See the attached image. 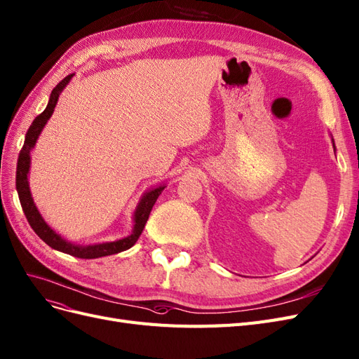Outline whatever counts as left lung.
Wrapping results in <instances>:
<instances>
[{"mask_svg":"<svg viewBox=\"0 0 359 359\" xmlns=\"http://www.w3.org/2000/svg\"><path fill=\"white\" fill-rule=\"evenodd\" d=\"M332 138V137H331ZM332 141V147H334V150H336V145H334V140H331Z\"/></svg>","mask_w":359,"mask_h":359,"instance_id":"obj_1","label":"left lung"}]
</instances>
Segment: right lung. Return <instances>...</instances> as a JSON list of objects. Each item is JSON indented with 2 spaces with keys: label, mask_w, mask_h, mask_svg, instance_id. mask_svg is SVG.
Listing matches in <instances>:
<instances>
[{
  "label": "right lung",
  "mask_w": 359,
  "mask_h": 359,
  "mask_svg": "<svg viewBox=\"0 0 359 359\" xmlns=\"http://www.w3.org/2000/svg\"><path fill=\"white\" fill-rule=\"evenodd\" d=\"M72 77H74V74H69V76H67L52 90L46 109L40 116L35 117L27 135H25V142H23V147L19 153L18 168H16V190L19 194V201H20V205L23 209V214H25V217H27L32 230L39 234L40 239H43L48 246H50V248H53L56 251L65 252V254H69V255L77 257V258L90 259V258H100V257L118 254L121 251H126V250L132 248V246L140 239L141 233L145 227V222H147L148 217H150L151 209L157 201V197L162 194V191L166 187V184H160V185H157V187L150 189L141 196V199H140L137 208H135V212H133L132 231H130V234H128V236L121 238V239H117L113 242L80 245V243H74V242L67 241L65 238H62L59 233H56L50 226L47 224L43 215L40 214L39 208L35 206L31 190H29L28 175H29V168H31V151L34 150L36 140H39L44 126L47 125L48 118L52 117L60 93L64 92V89L67 88Z\"/></svg>",
  "instance_id": "obj_1"
}]
</instances>
